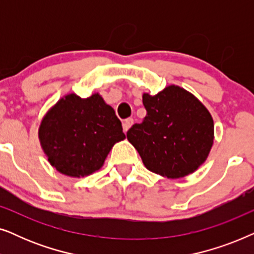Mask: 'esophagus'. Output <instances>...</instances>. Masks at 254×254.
Returning a JSON list of instances; mask_svg holds the SVG:
<instances>
[{"mask_svg": "<svg viewBox=\"0 0 254 254\" xmlns=\"http://www.w3.org/2000/svg\"><path fill=\"white\" fill-rule=\"evenodd\" d=\"M134 124V120L131 119V118H128V119H126L124 121V124H123V127H124V131L125 133H127V130L129 129V128L131 127V125Z\"/></svg>", "mask_w": 254, "mask_h": 254, "instance_id": "obj_1", "label": "esophagus"}]
</instances>
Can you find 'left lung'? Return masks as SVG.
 <instances>
[{
    "instance_id": "1",
    "label": "left lung",
    "mask_w": 254,
    "mask_h": 254,
    "mask_svg": "<svg viewBox=\"0 0 254 254\" xmlns=\"http://www.w3.org/2000/svg\"><path fill=\"white\" fill-rule=\"evenodd\" d=\"M142 102L147 116L134 124L127 138L149 171L177 179L193 173L206 161L214 141L209 111L192 93L170 85Z\"/></svg>"
}]
</instances>
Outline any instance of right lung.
I'll list each match as a JSON object with an SVG mask.
<instances>
[{"mask_svg": "<svg viewBox=\"0 0 254 254\" xmlns=\"http://www.w3.org/2000/svg\"><path fill=\"white\" fill-rule=\"evenodd\" d=\"M125 137L121 121L98 93L88 98L65 96L48 111L39 128L51 165L77 178L102 168L114 143Z\"/></svg>", "mask_w": 254, "mask_h": 254, "instance_id": "right-lung-1", "label": "right lung"}]
</instances>
